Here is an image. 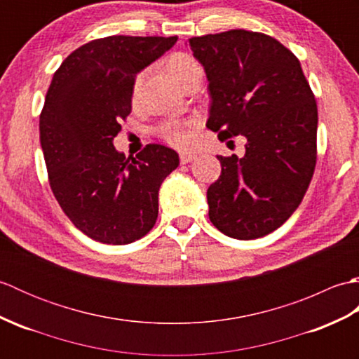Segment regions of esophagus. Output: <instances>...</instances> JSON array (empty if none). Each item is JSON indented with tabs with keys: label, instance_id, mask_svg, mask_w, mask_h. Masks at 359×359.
I'll list each match as a JSON object with an SVG mask.
<instances>
[{
	"label": "esophagus",
	"instance_id": "1",
	"mask_svg": "<svg viewBox=\"0 0 359 359\" xmlns=\"http://www.w3.org/2000/svg\"><path fill=\"white\" fill-rule=\"evenodd\" d=\"M196 158V156H193V154H180V163L182 165H187V163H189V162H193V160Z\"/></svg>",
	"mask_w": 359,
	"mask_h": 359
}]
</instances>
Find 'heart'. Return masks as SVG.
Listing matches in <instances>:
<instances>
[{
  "instance_id": "heart-1",
  "label": "heart",
  "mask_w": 359,
  "mask_h": 359,
  "mask_svg": "<svg viewBox=\"0 0 359 359\" xmlns=\"http://www.w3.org/2000/svg\"><path fill=\"white\" fill-rule=\"evenodd\" d=\"M166 71L170 72L171 77L179 83L182 88H187L191 85L193 81H201L202 79V67L199 62L189 53L175 52L166 60ZM147 72H140L137 75L133 83V98L134 102L139 100L143 80ZM157 134L162 137L165 142H168L171 147L177 149H187L189 144V133L187 129V123L177 120H168L163 121L162 125L157 128Z\"/></svg>"
}]
</instances>
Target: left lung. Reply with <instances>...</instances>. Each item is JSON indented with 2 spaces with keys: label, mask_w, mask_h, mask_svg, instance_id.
<instances>
[{
  "label": "left lung",
  "mask_w": 359,
  "mask_h": 359,
  "mask_svg": "<svg viewBox=\"0 0 359 359\" xmlns=\"http://www.w3.org/2000/svg\"><path fill=\"white\" fill-rule=\"evenodd\" d=\"M211 97L207 128L247 139L245 156H219L208 216L233 239L276 230L299 207L316 165L318 108L299 60L273 36L233 29L189 38Z\"/></svg>",
  "instance_id": "obj_1"
}]
</instances>
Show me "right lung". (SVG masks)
<instances>
[{
    "instance_id": "right-lung-1",
    "label": "right lung",
    "mask_w": 359,
    "mask_h": 359,
    "mask_svg": "<svg viewBox=\"0 0 359 359\" xmlns=\"http://www.w3.org/2000/svg\"><path fill=\"white\" fill-rule=\"evenodd\" d=\"M177 36L112 35L83 44L53 74L40 116V142L60 207L88 238L126 245L158 215V188L179 154L151 143L129 160L114 148L131 112L135 75Z\"/></svg>"
}]
</instances>
